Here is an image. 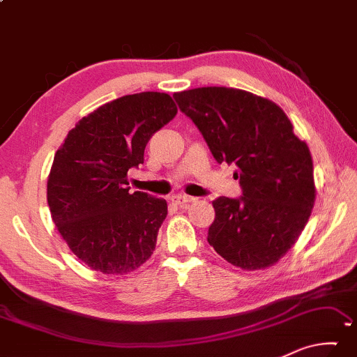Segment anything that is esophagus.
Masks as SVG:
<instances>
[{
	"mask_svg": "<svg viewBox=\"0 0 357 357\" xmlns=\"http://www.w3.org/2000/svg\"><path fill=\"white\" fill-rule=\"evenodd\" d=\"M194 200H195L194 197H189V195H173L172 197V202L174 203V205H178V206H185V205H189V203H192Z\"/></svg>",
	"mask_w": 357,
	"mask_h": 357,
	"instance_id": "obj_1",
	"label": "esophagus"
}]
</instances>
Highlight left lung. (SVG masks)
<instances>
[{
  "label": "left lung",
  "mask_w": 357,
  "mask_h": 357,
  "mask_svg": "<svg viewBox=\"0 0 357 357\" xmlns=\"http://www.w3.org/2000/svg\"><path fill=\"white\" fill-rule=\"evenodd\" d=\"M219 163H235L241 199L219 197L208 243L241 270H262L296 245L314 205L313 160L284 111L264 97L230 87L173 95Z\"/></svg>",
  "instance_id": "8db88e82"
}]
</instances>
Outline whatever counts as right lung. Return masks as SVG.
I'll return each mask as SVG.
<instances>
[{"instance_id":"add662e5","label":"right lung","mask_w":357,"mask_h":357,"mask_svg":"<svg viewBox=\"0 0 357 357\" xmlns=\"http://www.w3.org/2000/svg\"><path fill=\"white\" fill-rule=\"evenodd\" d=\"M176 112L168 93L126 95L82 117L55 152L47 178L50 216L92 270L127 275L154 252L167 202L130 194L127 172L144 162L148 141Z\"/></svg>"}]
</instances>
